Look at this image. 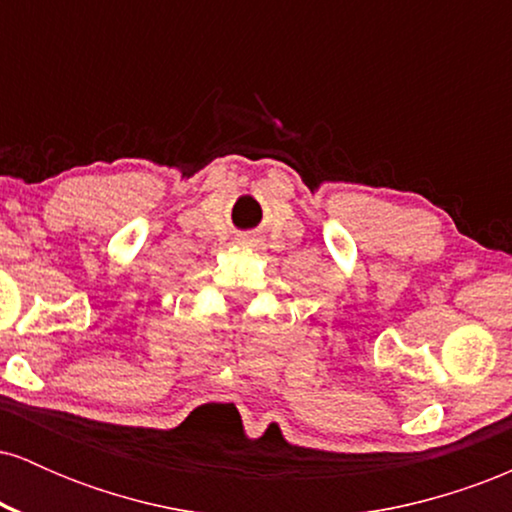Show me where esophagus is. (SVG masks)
Segmentation results:
<instances>
[{
	"instance_id": "1",
	"label": "esophagus",
	"mask_w": 512,
	"mask_h": 512,
	"mask_svg": "<svg viewBox=\"0 0 512 512\" xmlns=\"http://www.w3.org/2000/svg\"><path fill=\"white\" fill-rule=\"evenodd\" d=\"M245 243H248L250 248H257V245H260V238H255V236H245Z\"/></svg>"
}]
</instances>
